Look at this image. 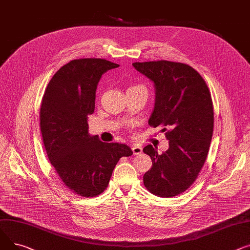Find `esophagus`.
Returning a JSON list of instances; mask_svg holds the SVG:
<instances>
[{"mask_svg":"<svg viewBox=\"0 0 250 250\" xmlns=\"http://www.w3.org/2000/svg\"><path fill=\"white\" fill-rule=\"evenodd\" d=\"M132 152H133L134 155H137V154H140L142 152V147L139 145H132Z\"/></svg>","mask_w":250,"mask_h":250,"instance_id":"34e87169","label":"esophagus"}]
</instances>
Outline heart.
<instances>
[{
	"instance_id": "obj_1",
	"label": "heart",
	"mask_w": 250,
	"mask_h": 250,
	"mask_svg": "<svg viewBox=\"0 0 250 250\" xmlns=\"http://www.w3.org/2000/svg\"><path fill=\"white\" fill-rule=\"evenodd\" d=\"M140 84H135V85H132V86H139Z\"/></svg>"
}]
</instances>
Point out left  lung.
<instances>
[{
    "mask_svg": "<svg viewBox=\"0 0 250 250\" xmlns=\"http://www.w3.org/2000/svg\"><path fill=\"white\" fill-rule=\"evenodd\" d=\"M133 66L154 83L155 105L148 124L163 127L169 141L161 154L152 145L143 148L152 161L143 175L144 186L157 197L178 196L194 184L209 152L214 129L209 87L186 63L156 61Z\"/></svg>",
    "mask_w": 250,
    "mask_h": 250,
    "instance_id": "left-lung-1",
    "label": "left lung"
}]
</instances>
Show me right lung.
Returning <instances> with one entry per match:
<instances>
[{"instance_id":"obj_1","label":"right lung","mask_w":250,"mask_h":250,"mask_svg":"<svg viewBox=\"0 0 250 250\" xmlns=\"http://www.w3.org/2000/svg\"><path fill=\"white\" fill-rule=\"evenodd\" d=\"M118 66L103 58L73 60L54 73L42 98L40 130L47 156L64 186L82 197L104 193L119 159L133 153L125 144L87 133L98 83Z\"/></svg>"}]
</instances>
